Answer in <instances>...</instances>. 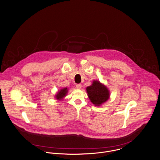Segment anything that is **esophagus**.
<instances>
[{"mask_svg":"<svg viewBox=\"0 0 160 160\" xmlns=\"http://www.w3.org/2000/svg\"><path fill=\"white\" fill-rule=\"evenodd\" d=\"M76 86V88L78 89H81V88L82 87V86L81 84H77Z\"/></svg>","mask_w":160,"mask_h":160,"instance_id":"obj_1","label":"esophagus"}]
</instances>
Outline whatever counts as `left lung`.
I'll return each mask as SVG.
<instances>
[{"instance_id": "1", "label": "left lung", "mask_w": 160, "mask_h": 160, "mask_svg": "<svg viewBox=\"0 0 160 160\" xmlns=\"http://www.w3.org/2000/svg\"><path fill=\"white\" fill-rule=\"evenodd\" d=\"M86 91L91 102L96 106H101L110 98L107 86L98 80H94L92 84L86 88Z\"/></svg>"}]
</instances>
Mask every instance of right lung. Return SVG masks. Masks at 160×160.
Segmentation results:
<instances>
[{"label": "right lung", "instance_id": "right-lung-1", "mask_svg": "<svg viewBox=\"0 0 160 160\" xmlns=\"http://www.w3.org/2000/svg\"><path fill=\"white\" fill-rule=\"evenodd\" d=\"M68 92V89L67 88H64L60 89L59 91H58V92L55 95L54 98L56 99V100L62 101L67 95Z\"/></svg>", "mask_w": 160, "mask_h": 160}]
</instances>
